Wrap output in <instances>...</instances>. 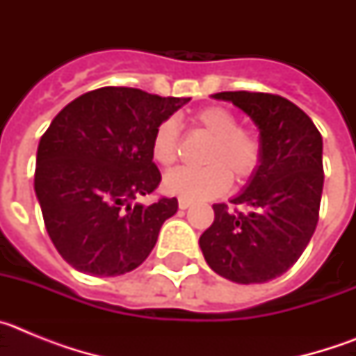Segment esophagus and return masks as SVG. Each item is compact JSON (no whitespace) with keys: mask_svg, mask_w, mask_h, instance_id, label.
<instances>
[{"mask_svg":"<svg viewBox=\"0 0 356 356\" xmlns=\"http://www.w3.org/2000/svg\"><path fill=\"white\" fill-rule=\"evenodd\" d=\"M193 205V201H188V200H184V197H180V200H178V207H180L181 210H185V209H188V207Z\"/></svg>","mask_w":356,"mask_h":356,"instance_id":"1","label":"esophagus"}]
</instances>
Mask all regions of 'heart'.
Instances as JSON below:
<instances>
[{"mask_svg":"<svg viewBox=\"0 0 356 356\" xmlns=\"http://www.w3.org/2000/svg\"><path fill=\"white\" fill-rule=\"evenodd\" d=\"M197 128L212 137L203 155L205 168H180L163 176V191L188 201L221 196L237 181H246L257 172L262 160L260 139L251 130L238 128L234 112L222 106H207L194 115ZM180 149V124L172 118L156 127L151 139V155L162 165H171Z\"/></svg>","mask_w":356,"mask_h":356,"instance_id":"1","label":"heart"}]
</instances>
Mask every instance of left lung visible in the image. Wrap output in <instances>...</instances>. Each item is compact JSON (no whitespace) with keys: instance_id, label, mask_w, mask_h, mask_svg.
<instances>
[{"instance_id":"8db88e82","label":"left lung","mask_w":356,"mask_h":356,"mask_svg":"<svg viewBox=\"0 0 356 356\" xmlns=\"http://www.w3.org/2000/svg\"><path fill=\"white\" fill-rule=\"evenodd\" d=\"M259 128L262 160L238 196L248 213L213 205V222L200 237L212 271L235 284H264L289 271L316 232L323 172V137L312 119L282 96L217 92Z\"/></svg>"}]
</instances>
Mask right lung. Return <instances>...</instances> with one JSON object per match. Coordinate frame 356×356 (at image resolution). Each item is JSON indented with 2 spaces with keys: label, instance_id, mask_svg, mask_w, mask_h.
<instances>
[{
  "label": "right lung",
  "instance_id": "right-lung-1",
  "mask_svg": "<svg viewBox=\"0 0 356 356\" xmlns=\"http://www.w3.org/2000/svg\"><path fill=\"white\" fill-rule=\"evenodd\" d=\"M188 102L102 87L64 106L40 137L33 187L49 238L76 271L124 275L155 248L178 200L147 207L134 200L159 187L151 139Z\"/></svg>",
  "mask_w": 356,
  "mask_h": 356
}]
</instances>
